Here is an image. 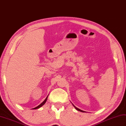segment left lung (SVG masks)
Wrapping results in <instances>:
<instances>
[{
	"label": "left lung",
	"mask_w": 126,
	"mask_h": 126,
	"mask_svg": "<svg viewBox=\"0 0 126 126\" xmlns=\"http://www.w3.org/2000/svg\"><path fill=\"white\" fill-rule=\"evenodd\" d=\"M73 106L75 108V109L77 110H78V111H80V112H85V111H82V110H80V109H78V108H77V107H76V106L74 105L73 104Z\"/></svg>",
	"instance_id": "8db88e82"
}]
</instances>
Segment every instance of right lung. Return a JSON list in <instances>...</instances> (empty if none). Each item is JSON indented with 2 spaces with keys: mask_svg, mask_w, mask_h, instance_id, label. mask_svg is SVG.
<instances>
[{
  "mask_svg": "<svg viewBox=\"0 0 126 126\" xmlns=\"http://www.w3.org/2000/svg\"><path fill=\"white\" fill-rule=\"evenodd\" d=\"M48 96H47V97L46 98V99H45L44 101V102H42L41 104H40V105H39L38 106H37V107H35V108H33V109H39V108H40V107H41L43 105H44V104H45V103L46 102V101H47V97H48Z\"/></svg>",
  "mask_w": 126,
  "mask_h": 126,
  "instance_id": "right-lung-1",
  "label": "right lung"
}]
</instances>
